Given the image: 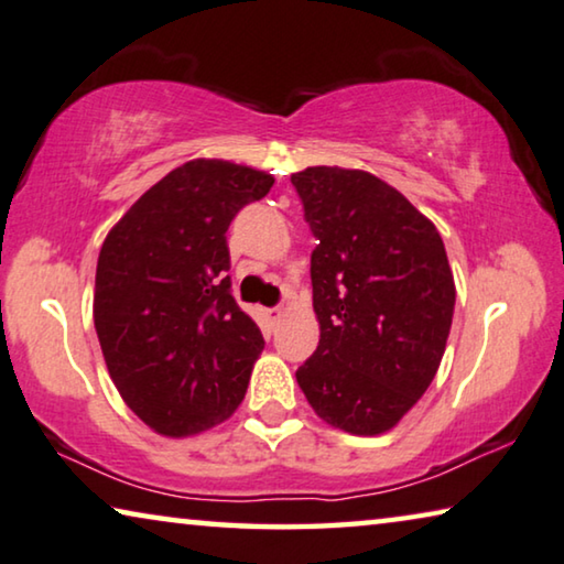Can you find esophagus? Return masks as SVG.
<instances>
[{
	"instance_id": "34e87169",
	"label": "esophagus",
	"mask_w": 564,
	"mask_h": 564,
	"mask_svg": "<svg viewBox=\"0 0 564 564\" xmlns=\"http://www.w3.org/2000/svg\"><path fill=\"white\" fill-rule=\"evenodd\" d=\"M267 315H270L272 323H280V319L284 317V305H276L272 310H267Z\"/></svg>"
}]
</instances>
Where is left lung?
<instances>
[{"mask_svg": "<svg viewBox=\"0 0 564 564\" xmlns=\"http://www.w3.org/2000/svg\"><path fill=\"white\" fill-rule=\"evenodd\" d=\"M317 247L319 343L297 383L319 419L355 436L391 431L444 358L456 288L436 227L368 171L292 173Z\"/></svg>", "mask_w": 564, "mask_h": 564, "instance_id": "left-lung-1", "label": "left lung"}]
</instances>
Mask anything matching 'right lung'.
I'll return each instance as SVG.
<instances>
[{
	"instance_id": "add662e5",
	"label": "right lung",
	"mask_w": 564,
	"mask_h": 564,
	"mask_svg": "<svg viewBox=\"0 0 564 564\" xmlns=\"http://www.w3.org/2000/svg\"><path fill=\"white\" fill-rule=\"evenodd\" d=\"M270 173L219 159L173 169L102 241L93 319L108 372L161 436L237 411L264 337L231 297L227 229L270 194Z\"/></svg>"
}]
</instances>
